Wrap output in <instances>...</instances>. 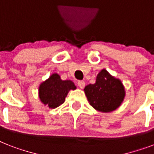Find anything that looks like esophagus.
Returning a JSON list of instances; mask_svg holds the SVG:
<instances>
[{
    "label": "esophagus",
    "mask_w": 154,
    "mask_h": 154,
    "mask_svg": "<svg viewBox=\"0 0 154 154\" xmlns=\"http://www.w3.org/2000/svg\"><path fill=\"white\" fill-rule=\"evenodd\" d=\"M77 85L79 86L80 88H83L85 85V82L84 81H79L77 82Z\"/></svg>",
    "instance_id": "1"
}]
</instances>
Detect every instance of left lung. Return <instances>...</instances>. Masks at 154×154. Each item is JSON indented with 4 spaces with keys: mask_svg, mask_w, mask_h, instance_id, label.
<instances>
[{
    "mask_svg": "<svg viewBox=\"0 0 154 154\" xmlns=\"http://www.w3.org/2000/svg\"><path fill=\"white\" fill-rule=\"evenodd\" d=\"M89 104L98 112H107L116 110L126 96L122 81L103 69L97 74L95 84H89L84 89Z\"/></svg>",
    "mask_w": 154,
    "mask_h": 154,
    "instance_id": "obj_1",
    "label": "left lung"
}]
</instances>
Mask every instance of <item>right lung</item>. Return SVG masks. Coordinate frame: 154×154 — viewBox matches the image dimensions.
Wrapping results in <instances>:
<instances>
[{"label": "right lung", "mask_w": 154, "mask_h": 154, "mask_svg": "<svg viewBox=\"0 0 154 154\" xmlns=\"http://www.w3.org/2000/svg\"><path fill=\"white\" fill-rule=\"evenodd\" d=\"M77 87L70 80L62 81L57 73H54L38 87V97L40 101L49 108H56L65 102V99L70 90Z\"/></svg>", "instance_id": "obj_1"}]
</instances>
